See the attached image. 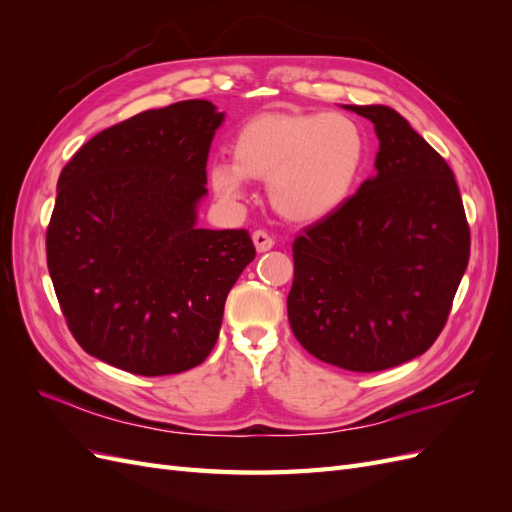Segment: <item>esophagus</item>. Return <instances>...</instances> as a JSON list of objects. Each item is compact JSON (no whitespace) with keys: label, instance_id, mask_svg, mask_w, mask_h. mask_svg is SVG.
Instances as JSON below:
<instances>
[{"label":"esophagus","instance_id":"esophagus-1","mask_svg":"<svg viewBox=\"0 0 512 512\" xmlns=\"http://www.w3.org/2000/svg\"><path fill=\"white\" fill-rule=\"evenodd\" d=\"M252 239H254V245H256L258 252H269L271 247L275 245V239L269 235L267 230H256L254 235H252Z\"/></svg>","mask_w":512,"mask_h":512}]
</instances>
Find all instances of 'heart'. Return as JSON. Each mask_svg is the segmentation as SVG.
Segmentation results:
<instances>
[{
  "instance_id": "heart-1",
  "label": "heart",
  "mask_w": 512,
  "mask_h": 512,
  "mask_svg": "<svg viewBox=\"0 0 512 512\" xmlns=\"http://www.w3.org/2000/svg\"><path fill=\"white\" fill-rule=\"evenodd\" d=\"M367 153L365 128L346 113H265L243 123L232 160L213 162L209 179L226 200H239L247 179H269L277 213L314 222L350 198Z\"/></svg>"
}]
</instances>
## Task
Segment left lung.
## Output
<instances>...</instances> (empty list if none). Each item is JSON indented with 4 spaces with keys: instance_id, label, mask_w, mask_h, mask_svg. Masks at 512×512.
Returning <instances> with one entry per match:
<instances>
[{
    "instance_id": "8db88e82",
    "label": "left lung",
    "mask_w": 512,
    "mask_h": 512,
    "mask_svg": "<svg viewBox=\"0 0 512 512\" xmlns=\"http://www.w3.org/2000/svg\"><path fill=\"white\" fill-rule=\"evenodd\" d=\"M374 123L378 175L292 243L288 320L316 359L382 371L421 356L451 314L470 260L453 170L389 106H346Z\"/></svg>"
}]
</instances>
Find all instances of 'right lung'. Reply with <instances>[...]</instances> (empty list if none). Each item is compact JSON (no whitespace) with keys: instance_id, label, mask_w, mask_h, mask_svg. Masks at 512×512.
<instances>
[{"instance_id":"1","label":"right lung","mask_w":512,"mask_h":512,"mask_svg":"<svg viewBox=\"0 0 512 512\" xmlns=\"http://www.w3.org/2000/svg\"><path fill=\"white\" fill-rule=\"evenodd\" d=\"M224 113L183 100L102 130L57 181L46 265L72 337L136 376L203 363L256 256L250 232L196 228Z\"/></svg>"}]
</instances>
